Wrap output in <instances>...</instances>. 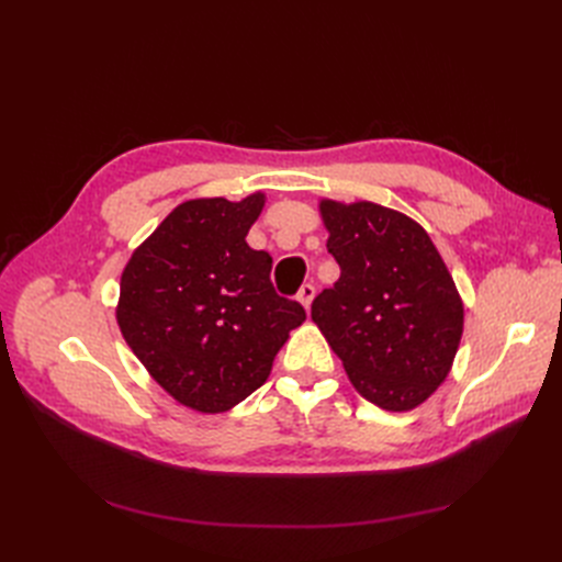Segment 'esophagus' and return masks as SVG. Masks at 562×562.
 <instances>
[{
	"mask_svg": "<svg viewBox=\"0 0 562 562\" xmlns=\"http://www.w3.org/2000/svg\"><path fill=\"white\" fill-rule=\"evenodd\" d=\"M314 295H316V288H314L312 283H304V285L300 288L297 300L304 304V310H310V307H312V300H314Z\"/></svg>",
	"mask_w": 562,
	"mask_h": 562,
	"instance_id": "esophagus-1",
	"label": "esophagus"
}]
</instances>
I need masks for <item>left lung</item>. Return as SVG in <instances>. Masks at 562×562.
Listing matches in <instances>:
<instances>
[{
	"mask_svg": "<svg viewBox=\"0 0 562 562\" xmlns=\"http://www.w3.org/2000/svg\"><path fill=\"white\" fill-rule=\"evenodd\" d=\"M339 279L312 321L363 398L389 413L422 405L446 382L464 330V304L419 223L372 201L321 199Z\"/></svg>",
	"mask_w": 562,
	"mask_h": 562,
	"instance_id": "obj_1",
	"label": "left lung"
}]
</instances>
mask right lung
Returning <instances> with one entry per match:
<instances>
[{
  "mask_svg": "<svg viewBox=\"0 0 562 562\" xmlns=\"http://www.w3.org/2000/svg\"><path fill=\"white\" fill-rule=\"evenodd\" d=\"M262 209V192L184 201L124 267L116 323L126 345L199 413H225L262 386L307 318L300 302L277 295L269 252L246 244Z\"/></svg>",
  "mask_w": 562,
  "mask_h": 562,
  "instance_id": "obj_1",
  "label": "right lung"
}]
</instances>
